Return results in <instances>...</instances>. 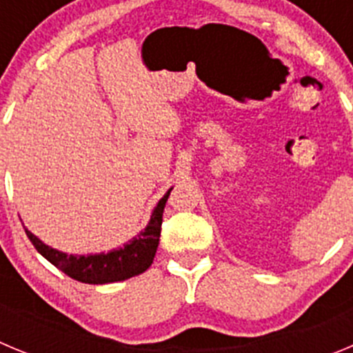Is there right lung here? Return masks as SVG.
<instances>
[{
  "label": "right lung",
  "instance_id": "1",
  "mask_svg": "<svg viewBox=\"0 0 353 353\" xmlns=\"http://www.w3.org/2000/svg\"><path fill=\"white\" fill-rule=\"evenodd\" d=\"M170 192L165 193L153 209L151 220L148 227L133 237L125 246L112 250L109 253H97V255H68V253L58 252L54 248L47 246L46 243L33 236L26 228V236L37 248V252L49 260L52 265L65 272L70 278L90 285H105L114 283V281H125V279L133 278V276L142 274L148 271L149 265L153 263L157 248L160 243L161 232V218H163V209L167 204Z\"/></svg>",
  "mask_w": 353,
  "mask_h": 353
}]
</instances>
